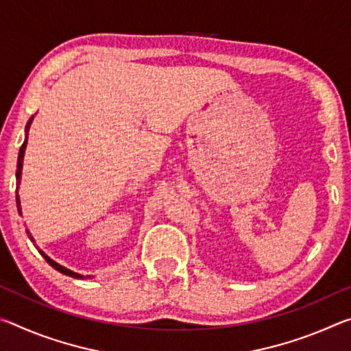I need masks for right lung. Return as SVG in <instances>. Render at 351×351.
<instances>
[{"mask_svg": "<svg viewBox=\"0 0 351 351\" xmlns=\"http://www.w3.org/2000/svg\"><path fill=\"white\" fill-rule=\"evenodd\" d=\"M31 122H32V117H31V121L27 122V127H26V133H27V130H29V125H31ZM26 144H27V136H26V139H25V142H23V145H21V148H20V153H19V162H16V181H19V184H20V176H21V169H23V158H25V150H26ZM16 207H19V212L21 213V206H20V198H19V195H16ZM27 232V235H29V239L32 240V235H31V232H29V230H26ZM38 249V247H37ZM38 252L43 255L45 257V260L47 261V263H49L52 268L54 269H57L58 272H62V274H64V276H69V277H74V278H83V276H80V274H77V272H73V271H69V269H66V268H63L62 265H58V263H56L54 260H51L49 257H47V255L43 252V251H40L38 249Z\"/></svg>", "mask_w": 351, "mask_h": 351, "instance_id": "1", "label": "right lung"}]
</instances>
